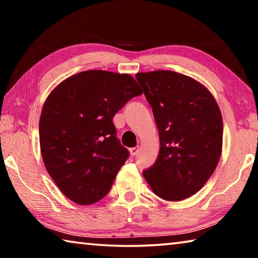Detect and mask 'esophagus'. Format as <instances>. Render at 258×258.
Returning <instances> with one entry per match:
<instances>
[{
	"label": "esophagus",
	"mask_w": 258,
	"mask_h": 258,
	"mask_svg": "<svg viewBox=\"0 0 258 258\" xmlns=\"http://www.w3.org/2000/svg\"><path fill=\"white\" fill-rule=\"evenodd\" d=\"M139 152V147H135V148H131L130 149V154L131 156H135Z\"/></svg>",
	"instance_id": "esophagus-1"
}]
</instances>
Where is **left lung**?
Returning <instances> with one entry per match:
<instances>
[{"instance_id": "obj_1", "label": "left lung", "mask_w": 258, "mask_h": 258, "mask_svg": "<svg viewBox=\"0 0 258 258\" xmlns=\"http://www.w3.org/2000/svg\"><path fill=\"white\" fill-rule=\"evenodd\" d=\"M158 127L160 150L143 171L154 194L180 202L197 194L215 171L222 154L223 119L202 83L171 71L138 73Z\"/></svg>"}]
</instances>
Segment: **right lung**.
<instances>
[{"label": "right lung", "mask_w": 258, "mask_h": 258, "mask_svg": "<svg viewBox=\"0 0 258 258\" xmlns=\"http://www.w3.org/2000/svg\"><path fill=\"white\" fill-rule=\"evenodd\" d=\"M142 94L128 74L86 71L54 87L40 118L41 155L60 191L78 205L101 200L128 158L112 117Z\"/></svg>", "instance_id": "add662e5"}]
</instances>
